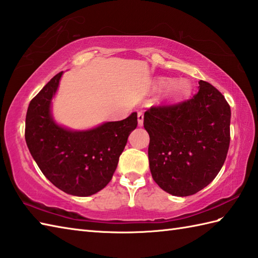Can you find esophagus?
<instances>
[{"instance_id": "34e87169", "label": "esophagus", "mask_w": 258, "mask_h": 258, "mask_svg": "<svg viewBox=\"0 0 258 258\" xmlns=\"http://www.w3.org/2000/svg\"><path fill=\"white\" fill-rule=\"evenodd\" d=\"M138 122L140 126H143V122H144V115L142 112L138 113Z\"/></svg>"}]
</instances>
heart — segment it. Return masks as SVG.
Returning <instances> with one entry per match:
<instances>
[{"instance_id":"b5f03b06","label":"heart","mask_w":258,"mask_h":258,"mask_svg":"<svg viewBox=\"0 0 258 258\" xmlns=\"http://www.w3.org/2000/svg\"><path fill=\"white\" fill-rule=\"evenodd\" d=\"M154 89L164 91L163 100L166 102H179L188 96L190 93V83L186 80L174 81L169 78H158L154 83Z\"/></svg>"}]
</instances>
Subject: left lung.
I'll use <instances>...</instances> for the list:
<instances>
[{"label":"left lung","mask_w":258,"mask_h":258,"mask_svg":"<svg viewBox=\"0 0 258 258\" xmlns=\"http://www.w3.org/2000/svg\"><path fill=\"white\" fill-rule=\"evenodd\" d=\"M199 84L190 100L153 106L144 114L152 177L174 196L206 187L221 171L229 147L231 107L213 85Z\"/></svg>","instance_id":"1"}]
</instances>
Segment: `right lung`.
I'll return each instance as SVG.
<instances>
[{
  "instance_id": "right-lung-1",
  "label": "right lung",
  "mask_w": 258,
  "mask_h": 258,
  "mask_svg": "<svg viewBox=\"0 0 258 258\" xmlns=\"http://www.w3.org/2000/svg\"><path fill=\"white\" fill-rule=\"evenodd\" d=\"M62 75L54 76L31 101L25 141L37 166L53 185L67 194L86 197L112 179L128 136L138 126V113L90 130L59 125L52 115V100Z\"/></svg>"
}]
</instances>
